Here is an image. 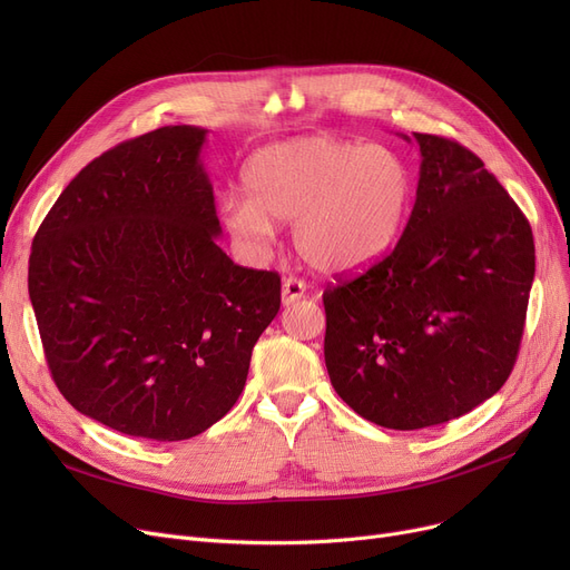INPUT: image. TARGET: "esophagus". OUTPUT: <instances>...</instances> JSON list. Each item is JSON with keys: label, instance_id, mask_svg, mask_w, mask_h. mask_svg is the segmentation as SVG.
Returning <instances> with one entry per match:
<instances>
[{"label": "esophagus", "instance_id": "esophagus-1", "mask_svg": "<svg viewBox=\"0 0 570 570\" xmlns=\"http://www.w3.org/2000/svg\"><path fill=\"white\" fill-rule=\"evenodd\" d=\"M305 291H307V284L303 279H297V277L284 279V284H282V301H284V305H293V303L301 301V297L305 295Z\"/></svg>", "mask_w": 570, "mask_h": 570}]
</instances>
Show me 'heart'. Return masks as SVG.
Instances as JSON below:
<instances>
[{
    "label": "heart",
    "mask_w": 570,
    "mask_h": 570,
    "mask_svg": "<svg viewBox=\"0 0 570 570\" xmlns=\"http://www.w3.org/2000/svg\"><path fill=\"white\" fill-rule=\"evenodd\" d=\"M247 198L226 196L219 219L247 254H263L275 222H293V245L323 273H351L391 252L413 203L406 159L387 145L301 136L261 147L243 168Z\"/></svg>",
    "instance_id": "obj_1"
}]
</instances>
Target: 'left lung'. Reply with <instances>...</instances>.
Segmentation results:
<instances>
[{
    "instance_id": "1",
    "label": "left lung",
    "mask_w": 570,
    "mask_h": 570,
    "mask_svg": "<svg viewBox=\"0 0 570 570\" xmlns=\"http://www.w3.org/2000/svg\"><path fill=\"white\" fill-rule=\"evenodd\" d=\"M413 138L421 177L400 243L323 293L331 383L387 430L448 423L499 391L535 273L531 226L483 161L455 140Z\"/></svg>"
}]
</instances>
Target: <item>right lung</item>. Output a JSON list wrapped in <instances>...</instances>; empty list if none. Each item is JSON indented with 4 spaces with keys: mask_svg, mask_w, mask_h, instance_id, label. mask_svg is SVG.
Wrapping results in <instances>:
<instances>
[{
    "mask_svg": "<svg viewBox=\"0 0 570 570\" xmlns=\"http://www.w3.org/2000/svg\"><path fill=\"white\" fill-rule=\"evenodd\" d=\"M161 127L89 161L29 256L46 361L67 402L138 439H191L233 409L282 279L235 265L200 149Z\"/></svg>",
    "mask_w": 570,
    "mask_h": 570,
    "instance_id": "1",
    "label": "right lung"
}]
</instances>
